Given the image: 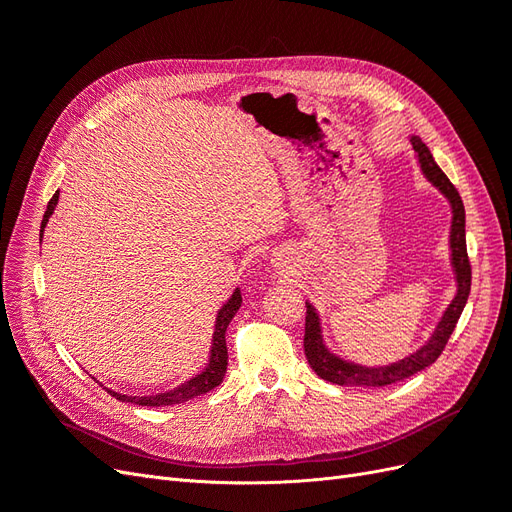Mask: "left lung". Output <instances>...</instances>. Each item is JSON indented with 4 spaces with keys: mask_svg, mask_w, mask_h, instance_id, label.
I'll use <instances>...</instances> for the list:
<instances>
[{
    "mask_svg": "<svg viewBox=\"0 0 512 512\" xmlns=\"http://www.w3.org/2000/svg\"><path fill=\"white\" fill-rule=\"evenodd\" d=\"M410 145L423 177L446 198L448 207H451L448 260H451V271L455 277V297L442 312L440 320L436 322V327H433L429 339L423 346H418L414 352L406 354L404 359L393 361L389 365H374V367L348 361L344 356L333 352L327 344V339H324L320 312L314 307L312 301H305L307 314H305L303 346H305L307 363L322 380L339 384V386H363V389H371V386L395 384L399 380H406L418 374V371H423L431 363H436V359L442 354L448 342V337H451V333L455 331V324L463 312V307L468 303L472 271H470V260L466 252V209H463L461 196L455 190V185L448 181V177L442 173V168L436 164V160H433L429 147L414 134L410 136Z\"/></svg>",
    "mask_w": 512,
    "mask_h": 512,
    "instance_id": "8db88e82",
    "label": "left lung"
}]
</instances>
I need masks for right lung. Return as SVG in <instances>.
I'll list each match as a JSON object with an SVG mask.
<instances>
[{
    "instance_id": "add662e5",
    "label": "right lung",
    "mask_w": 512,
    "mask_h": 512,
    "mask_svg": "<svg viewBox=\"0 0 512 512\" xmlns=\"http://www.w3.org/2000/svg\"><path fill=\"white\" fill-rule=\"evenodd\" d=\"M59 200V192L51 198L49 207L44 211V218L40 224V241L44 235L46 222L53 215L55 207ZM241 307V290L235 288V292L230 294V299L218 309V316H215V329H213V337H211V348H209V361L205 365V369H200L198 374H194L192 378H188L185 382H181L175 389H168L162 393H153V395H123L119 391L106 389L113 397H117L119 401H126V404H136V406H175V404H185L198 395H205L215 386L222 384L224 374H226V365H228V350H226V329L230 320L235 318V314L239 312ZM102 384V382H100ZM104 386V384H102Z\"/></svg>"
}]
</instances>
